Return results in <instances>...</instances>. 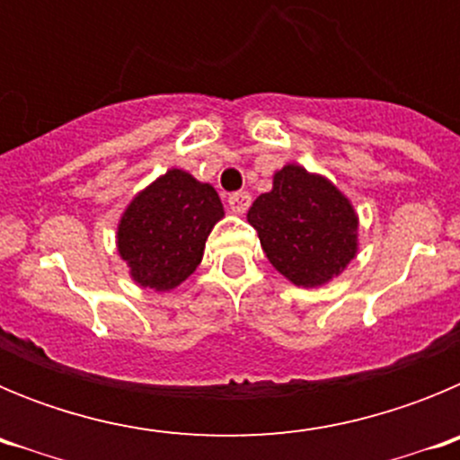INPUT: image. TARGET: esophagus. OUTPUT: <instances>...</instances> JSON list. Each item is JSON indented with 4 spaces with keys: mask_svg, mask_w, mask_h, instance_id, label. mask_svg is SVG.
<instances>
[{
    "mask_svg": "<svg viewBox=\"0 0 460 460\" xmlns=\"http://www.w3.org/2000/svg\"><path fill=\"white\" fill-rule=\"evenodd\" d=\"M227 205H230L234 214H243L251 207V195L246 190H239V193H233L227 198Z\"/></svg>",
    "mask_w": 460,
    "mask_h": 460,
    "instance_id": "obj_1",
    "label": "esophagus"
}]
</instances>
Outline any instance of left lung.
Returning a JSON list of instances; mask_svg holds the SVG:
<instances>
[{"label":"left lung","mask_w":460,"mask_h":460,"mask_svg":"<svg viewBox=\"0 0 460 460\" xmlns=\"http://www.w3.org/2000/svg\"><path fill=\"white\" fill-rule=\"evenodd\" d=\"M279 274L296 288H320L343 274L359 253V217L350 198L324 174L286 164L271 190L246 214Z\"/></svg>","instance_id":"obj_1"}]
</instances>
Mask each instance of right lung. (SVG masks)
I'll list each match as a JSON object with an SVG mask.
<instances>
[{"label": "right lung", "instance_id": "1", "mask_svg": "<svg viewBox=\"0 0 460 460\" xmlns=\"http://www.w3.org/2000/svg\"><path fill=\"white\" fill-rule=\"evenodd\" d=\"M223 217L214 186L170 168L121 211L117 253L136 286L170 292L198 270L207 237Z\"/></svg>", "mask_w": 460, "mask_h": 460}]
</instances>
